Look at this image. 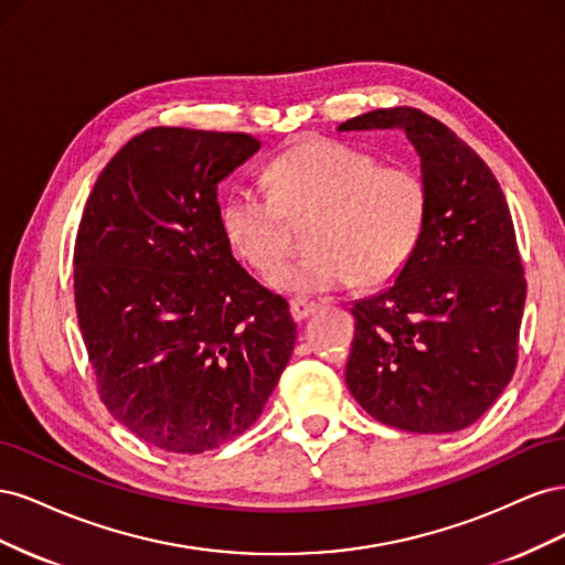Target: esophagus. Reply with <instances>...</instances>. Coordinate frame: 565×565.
<instances>
[{"label":"esophagus","mask_w":565,"mask_h":565,"mask_svg":"<svg viewBox=\"0 0 565 565\" xmlns=\"http://www.w3.org/2000/svg\"><path fill=\"white\" fill-rule=\"evenodd\" d=\"M289 309H292V316H295V320L297 322H301V320H306L309 318L316 309H318V303L316 301H309V299H292L289 301Z\"/></svg>","instance_id":"34e87169"}]
</instances>
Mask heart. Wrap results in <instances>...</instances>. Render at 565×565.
<instances>
[{
  "instance_id": "heart-1",
  "label": "heart",
  "mask_w": 565,
  "mask_h": 565,
  "mask_svg": "<svg viewBox=\"0 0 565 565\" xmlns=\"http://www.w3.org/2000/svg\"><path fill=\"white\" fill-rule=\"evenodd\" d=\"M270 193L237 185L221 204V226L241 259L268 276L288 248L287 223L312 218V252L270 276L282 292L316 295L396 280L429 221V183L413 164H382L370 150L313 139L266 169Z\"/></svg>"
}]
</instances>
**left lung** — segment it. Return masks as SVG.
I'll list each match as a JSON object with an SVG mask.
<instances>
[{"label":"left lung","mask_w":565,"mask_h":565,"mask_svg":"<svg viewBox=\"0 0 565 565\" xmlns=\"http://www.w3.org/2000/svg\"><path fill=\"white\" fill-rule=\"evenodd\" d=\"M403 129L429 183L413 262L353 303L347 386L367 415L415 434L467 429L516 370L525 278L514 221L490 167L436 117L384 108L339 131Z\"/></svg>","instance_id":"left-lung-1"}]
</instances>
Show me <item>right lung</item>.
<instances>
[{"instance_id": "obj_1", "label": "right lung", "mask_w": 565, "mask_h": 565, "mask_svg": "<svg viewBox=\"0 0 565 565\" xmlns=\"http://www.w3.org/2000/svg\"><path fill=\"white\" fill-rule=\"evenodd\" d=\"M262 143L152 127L98 174L75 237V306L98 398L148 446L245 434L295 351L289 303L233 259L216 188Z\"/></svg>"}]
</instances>
